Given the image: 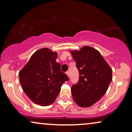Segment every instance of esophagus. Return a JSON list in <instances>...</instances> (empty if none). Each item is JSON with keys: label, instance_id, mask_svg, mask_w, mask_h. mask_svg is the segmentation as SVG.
Listing matches in <instances>:
<instances>
[{"label": "esophagus", "instance_id": "1", "mask_svg": "<svg viewBox=\"0 0 132 132\" xmlns=\"http://www.w3.org/2000/svg\"><path fill=\"white\" fill-rule=\"evenodd\" d=\"M66 74H67V76H68V77H70V74H69V72H68V71H67V72H66Z\"/></svg>", "mask_w": 132, "mask_h": 132}]
</instances>
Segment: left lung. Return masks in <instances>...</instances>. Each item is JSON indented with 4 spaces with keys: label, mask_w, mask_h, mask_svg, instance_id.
I'll list each match as a JSON object with an SVG mask.
<instances>
[{
    "label": "left lung",
    "mask_w": 132,
    "mask_h": 132,
    "mask_svg": "<svg viewBox=\"0 0 132 132\" xmlns=\"http://www.w3.org/2000/svg\"><path fill=\"white\" fill-rule=\"evenodd\" d=\"M76 62L79 79L71 88L73 100L82 108L98 102L107 91L112 79V68L100 52L89 46L70 52Z\"/></svg>",
    "instance_id": "1"
}]
</instances>
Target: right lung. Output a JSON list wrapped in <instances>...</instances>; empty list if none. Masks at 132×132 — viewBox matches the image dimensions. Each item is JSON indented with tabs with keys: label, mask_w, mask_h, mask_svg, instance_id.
Returning <instances> with one entry per match:
<instances>
[{
	"label": "right lung",
	"mask_w": 132,
	"mask_h": 132,
	"mask_svg": "<svg viewBox=\"0 0 132 132\" xmlns=\"http://www.w3.org/2000/svg\"><path fill=\"white\" fill-rule=\"evenodd\" d=\"M56 52L47 48L35 52L19 72L23 91L35 104L44 106L53 103L62 84L68 80L56 62Z\"/></svg>",
	"instance_id": "obj_1"
}]
</instances>
